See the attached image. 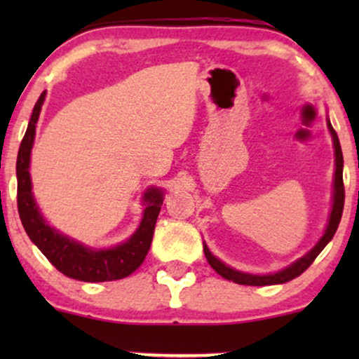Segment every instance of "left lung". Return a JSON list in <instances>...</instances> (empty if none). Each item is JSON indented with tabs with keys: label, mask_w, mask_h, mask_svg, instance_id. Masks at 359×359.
Masks as SVG:
<instances>
[{
	"label": "left lung",
	"mask_w": 359,
	"mask_h": 359,
	"mask_svg": "<svg viewBox=\"0 0 359 359\" xmlns=\"http://www.w3.org/2000/svg\"><path fill=\"white\" fill-rule=\"evenodd\" d=\"M327 128L331 131L332 137V143H334V156H336V172H334V194H332V209H331V216H329V222L327 228L323 234L317 245L309 251L307 255H304L302 258H299L297 262L292 263L290 266L287 269L277 271V273H269V275H251V273H243V271H238L231 269V266L224 265L221 259H217L214 255L209 251L208 246L204 245V255L208 258L209 265L212 266L217 273L221 275L222 278L226 280H233L234 283H240V285H257V287H263V285H277V283H285L288 280L299 277L300 273H304L309 266L312 265V262L317 258V255L320 253L325 248L329 241L332 240L334 236L337 226H339L341 216H343V208H344V184H343V151H341V145H339V138H337L334 128H332L331 123L327 119Z\"/></svg>",
	"instance_id": "1"
}]
</instances>
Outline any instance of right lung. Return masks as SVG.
Masks as SVG:
<instances>
[{
	"mask_svg": "<svg viewBox=\"0 0 359 359\" xmlns=\"http://www.w3.org/2000/svg\"><path fill=\"white\" fill-rule=\"evenodd\" d=\"M45 100V90L36 101L27 133L16 158V179H18V212L22 224L36 248L47 257L48 262L65 277L81 282H111V280L125 278L133 273L145 259L154 238L155 222L163 204L162 189L150 187L143 196L145 211L138 229L121 245L106 250H93L82 243L64 236L50 228L36 208L30 179V154L35 140V126L39 121L40 109Z\"/></svg>",
	"mask_w": 359,
	"mask_h": 359,
	"instance_id": "add662e5",
	"label": "right lung"
}]
</instances>
